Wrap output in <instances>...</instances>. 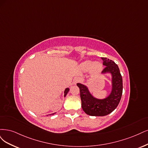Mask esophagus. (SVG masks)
<instances>
[{"mask_svg": "<svg viewBox=\"0 0 148 148\" xmlns=\"http://www.w3.org/2000/svg\"><path fill=\"white\" fill-rule=\"evenodd\" d=\"M80 81V79L79 77H75L74 79H73V84L74 85H75L77 83H78Z\"/></svg>", "mask_w": 148, "mask_h": 148, "instance_id": "1", "label": "esophagus"}]
</instances>
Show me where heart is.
<instances>
[{"label": "heart", "instance_id": "b5f03b06", "mask_svg": "<svg viewBox=\"0 0 148 148\" xmlns=\"http://www.w3.org/2000/svg\"><path fill=\"white\" fill-rule=\"evenodd\" d=\"M80 67L81 69L84 71H87L90 69L92 74H98L102 71L103 65L99 62L93 63V61L90 60H87L81 63Z\"/></svg>", "mask_w": 148, "mask_h": 148}]
</instances>
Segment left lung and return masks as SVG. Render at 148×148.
<instances>
[{"instance_id": "obj_1", "label": "left lung", "mask_w": 148, "mask_h": 148, "mask_svg": "<svg viewBox=\"0 0 148 148\" xmlns=\"http://www.w3.org/2000/svg\"><path fill=\"white\" fill-rule=\"evenodd\" d=\"M103 65L106 66L102 74L110 73L112 75V90L109 96L104 99H98L92 96L85 85L78 83L82 108L89 116H104L111 113L121 101L122 95V78L118 66L112 60L101 58Z\"/></svg>"}]
</instances>
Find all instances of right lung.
Listing matches in <instances>:
<instances>
[{
	"label": "right lung",
	"instance_id": "obj_1",
	"mask_svg": "<svg viewBox=\"0 0 148 148\" xmlns=\"http://www.w3.org/2000/svg\"><path fill=\"white\" fill-rule=\"evenodd\" d=\"M69 88H66V89H65V90H64V97L66 96V95H67V93H68V92H69ZM55 114V113H53V114H49V115H53V114Z\"/></svg>",
	"mask_w": 148,
	"mask_h": 148
}]
</instances>
